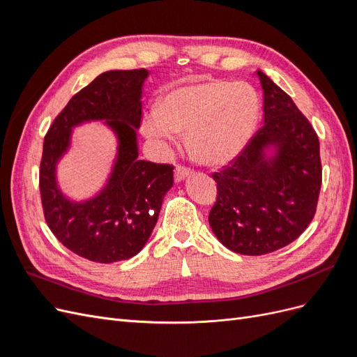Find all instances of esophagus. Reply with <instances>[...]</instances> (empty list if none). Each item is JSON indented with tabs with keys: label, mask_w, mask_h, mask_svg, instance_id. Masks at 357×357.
<instances>
[{
	"label": "esophagus",
	"mask_w": 357,
	"mask_h": 357,
	"mask_svg": "<svg viewBox=\"0 0 357 357\" xmlns=\"http://www.w3.org/2000/svg\"><path fill=\"white\" fill-rule=\"evenodd\" d=\"M192 174V171L189 168H185V167H180L177 165L176 169H174V180L178 183V181H183L186 177H189Z\"/></svg>",
	"instance_id": "esophagus-1"
}]
</instances>
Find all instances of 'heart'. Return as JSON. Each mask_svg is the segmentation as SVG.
Returning a JSON list of instances; mask_svg holds the SVG:
<instances>
[{
	"label": "heart",
	"instance_id": "b5f03b06",
	"mask_svg": "<svg viewBox=\"0 0 357 357\" xmlns=\"http://www.w3.org/2000/svg\"><path fill=\"white\" fill-rule=\"evenodd\" d=\"M261 102L243 82L205 80L180 86L162 96L143 119L144 135L160 149L186 131L189 152L202 164L223 165L238 156L259 121Z\"/></svg>",
	"mask_w": 357,
	"mask_h": 357
}]
</instances>
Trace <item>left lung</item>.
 I'll return each instance as SVG.
<instances>
[{"label":"left lung","mask_w":357,"mask_h":357,"mask_svg":"<svg viewBox=\"0 0 357 357\" xmlns=\"http://www.w3.org/2000/svg\"><path fill=\"white\" fill-rule=\"evenodd\" d=\"M264 126L234 164L214 172L218 201L211 231L229 250L261 256L278 250L307 229L321 186L320 146L294 100L261 70Z\"/></svg>","instance_id":"left-lung-1"}]
</instances>
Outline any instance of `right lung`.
<instances>
[{"mask_svg":"<svg viewBox=\"0 0 357 357\" xmlns=\"http://www.w3.org/2000/svg\"><path fill=\"white\" fill-rule=\"evenodd\" d=\"M147 70H112L75 93L53 121L43 144L40 192L53 235L92 262L126 261L143 250L162 201L174 183L171 165L138 159L143 84ZM102 121L116 138V156L103 188L75 202L61 192L57 165L70 148L73 129Z\"/></svg>","mask_w":357,"mask_h":357,"instance_id":"1","label":"right lung"}]
</instances>
